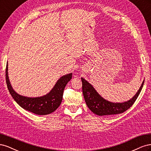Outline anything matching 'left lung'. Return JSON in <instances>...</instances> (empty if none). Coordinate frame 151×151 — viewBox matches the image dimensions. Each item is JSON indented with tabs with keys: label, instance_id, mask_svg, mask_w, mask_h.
<instances>
[{
	"label": "left lung",
	"instance_id": "1",
	"mask_svg": "<svg viewBox=\"0 0 151 151\" xmlns=\"http://www.w3.org/2000/svg\"><path fill=\"white\" fill-rule=\"evenodd\" d=\"M81 80L83 93L87 106L91 111L99 116L116 115L127 111L137 99L144 83V81L138 92L129 101L122 103H113L103 99L88 81L83 78H81Z\"/></svg>",
	"mask_w": 151,
	"mask_h": 151
}]
</instances>
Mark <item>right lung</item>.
Wrapping results in <instances>:
<instances>
[{
	"label": "right lung",
	"instance_id": "1",
	"mask_svg": "<svg viewBox=\"0 0 151 151\" xmlns=\"http://www.w3.org/2000/svg\"><path fill=\"white\" fill-rule=\"evenodd\" d=\"M8 65L6 68V81L7 88L16 102L23 109L36 115H45L52 113L60 106L63 98V90L68 81L72 79V74L62 76L50 92L44 96L27 98L16 93L10 84L8 77Z\"/></svg>",
	"mask_w": 151,
	"mask_h": 151
}]
</instances>
